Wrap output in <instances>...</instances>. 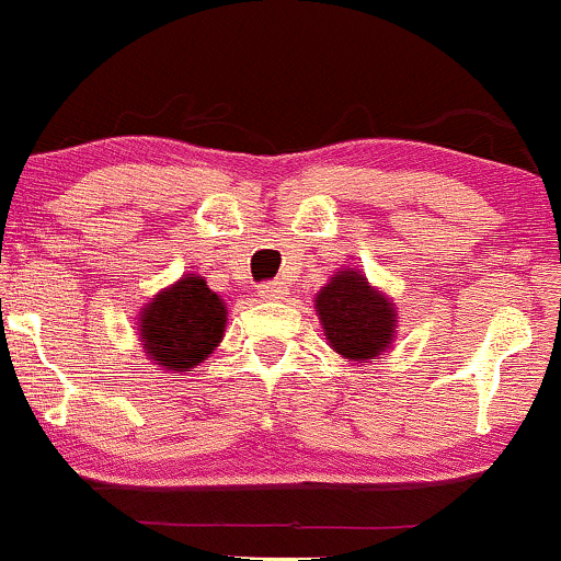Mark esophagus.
Masks as SVG:
<instances>
[{
  "mask_svg": "<svg viewBox=\"0 0 561 561\" xmlns=\"http://www.w3.org/2000/svg\"><path fill=\"white\" fill-rule=\"evenodd\" d=\"M260 296H262V299H280V296H283V286H280L278 280L262 283V286H260Z\"/></svg>",
  "mask_w": 561,
  "mask_h": 561,
  "instance_id": "34e87169",
  "label": "esophagus"
}]
</instances>
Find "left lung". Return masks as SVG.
Segmentation results:
<instances>
[{"label": "left lung", "mask_w": 561, "mask_h": 561, "mask_svg": "<svg viewBox=\"0 0 561 561\" xmlns=\"http://www.w3.org/2000/svg\"><path fill=\"white\" fill-rule=\"evenodd\" d=\"M317 312L330 345L354 362L382 354L396 333V307L354 270H341L317 294Z\"/></svg>", "instance_id": "left-lung-1"}]
</instances>
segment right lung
Listing matches in <instances>:
<instances>
[{"label":"right lung","instance_id":"right-lung-1","mask_svg":"<svg viewBox=\"0 0 561 561\" xmlns=\"http://www.w3.org/2000/svg\"><path fill=\"white\" fill-rule=\"evenodd\" d=\"M226 304L203 278H182L145 307L140 341L145 354L171 371H190L220 343Z\"/></svg>","mask_w":561,"mask_h":561}]
</instances>
